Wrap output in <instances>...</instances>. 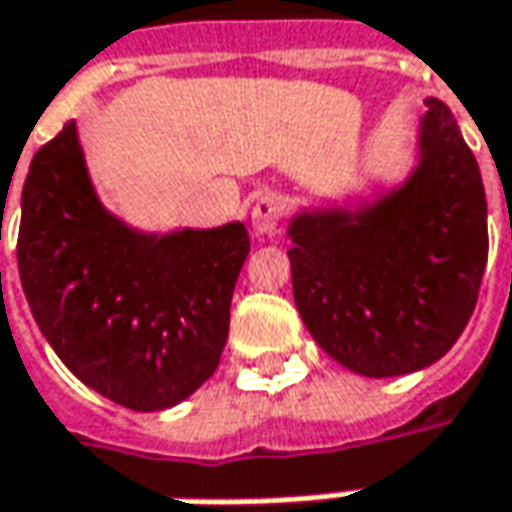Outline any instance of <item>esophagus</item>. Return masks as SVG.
Segmentation results:
<instances>
[{
  "label": "esophagus",
  "instance_id": "esophagus-1",
  "mask_svg": "<svg viewBox=\"0 0 512 512\" xmlns=\"http://www.w3.org/2000/svg\"><path fill=\"white\" fill-rule=\"evenodd\" d=\"M281 219V200L273 194H262L250 208V225L256 236H273Z\"/></svg>",
  "mask_w": 512,
  "mask_h": 512
}]
</instances>
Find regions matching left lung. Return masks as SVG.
Instances as JSON below:
<instances>
[{
    "instance_id": "8db88e82",
    "label": "left lung",
    "mask_w": 512,
    "mask_h": 512,
    "mask_svg": "<svg viewBox=\"0 0 512 512\" xmlns=\"http://www.w3.org/2000/svg\"><path fill=\"white\" fill-rule=\"evenodd\" d=\"M293 298L315 344L349 372L397 377L456 344L488 264V200L451 109L425 98L417 166L372 200L298 211Z\"/></svg>"
}]
</instances>
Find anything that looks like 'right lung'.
<instances>
[{"instance_id":"add662e5","label":"right lung","mask_w":512,"mask_h":512,"mask_svg":"<svg viewBox=\"0 0 512 512\" xmlns=\"http://www.w3.org/2000/svg\"><path fill=\"white\" fill-rule=\"evenodd\" d=\"M248 228L137 231L106 211L70 120L27 171L19 276L61 363L132 411L183 403L219 366Z\"/></svg>"}]
</instances>
